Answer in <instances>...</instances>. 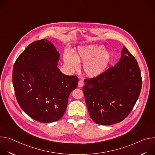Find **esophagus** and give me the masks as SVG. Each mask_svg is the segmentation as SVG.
Returning <instances> with one entry per match:
<instances>
[{
	"label": "esophagus",
	"mask_w": 155,
	"mask_h": 155,
	"mask_svg": "<svg viewBox=\"0 0 155 155\" xmlns=\"http://www.w3.org/2000/svg\"><path fill=\"white\" fill-rule=\"evenodd\" d=\"M78 85L79 87H82V86H83V85H84V82H83V80H80V81H78Z\"/></svg>",
	"instance_id": "1"
}]
</instances>
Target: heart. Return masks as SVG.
Listing matches in <instances>:
<instances>
[{"label":"heart","instance_id":"obj_1","mask_svg":"<svg viewBox=\"0 0 155 155\" xmlns=\"http://www.w3.org/2000/svg\"><path fill=\"white\" fill-rule=\"evenodd\" d=\"M112 60V54L102 45L91 44L80 47L74 53H69L64 55L65 65L72 71L79 69V64L84 62L83 70L88 77H96L102 74L108 67Z\"/></svg>","mask_w":155,"mask_h":155}]
</instances>
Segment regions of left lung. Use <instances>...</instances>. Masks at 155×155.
I'll use <instances>...</instances> for the list:
<instances>
[{"label": "left lung", "mask_w": 155, "mask_h": 155, "mask_svg": "<svg viewBox=\"0 0 155 155\" xmlns=\"http://www.w3.org/2000/svg\"><path fill=\"white\" fill-rule=\"evenodd\" d=\"M83 91L93 121L112 125L126 118L136 103L142 88L137 61L124 47L114 67L84 80Z\"/></svg>", "instance_id": "left-lung-1"}]
</instances>
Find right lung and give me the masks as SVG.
Returning a JSON list of instances; mask_svg holds the SVG:
<instances>
[{
  "label": "right lung",
  "mask_w": 155,
  "mask_h": 155,
  "mask_svg": "<svg viewBox=\"0 0 155 155\" xmlns=\"http://www.w3.org/2000/svg\"><path fill=\"white\" fill-rule=\"evenodd\" d=\"M59 53L47 39L35 41L16 59L13 69L16 98L22 110L43 123L58 121L76 89V76L64 74L58 68Z\"/></svg>",
  "instance_id": "obj_1"
}]
</instances>
